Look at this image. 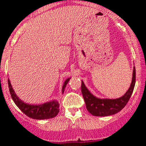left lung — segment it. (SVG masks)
I'll list each match as a JSON object with an SVG mask.
<instances>
[{"label":"left lung","mask_w":146,"mask_h":146,"mask_svg":"<svg viewBox=\"0 0 146 146\" xmlns=\"http://www.w3.org/2000/svg\"><path fill=\"white\" fill-rule=\"evenodd\" d=\"M135 84V68H133L132 82L125 94L119 98H99L90 92L81 81V92L87 111L94 116H108L117 113L125 107L130 98Z\"/></svg>","instance_id":"8db88e82"}]
</instances>
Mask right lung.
Masks as SVG:
<instances>
[{
    "label": "right lung",
    "mask_w": 146,
    "mask_h": 146,
    "mask_svg": "<svg viewBox=\"0 0 146 146\" xmlns=\"http://www.w3.org/2000/svg\"><path fill=\"white\" fill-rule=\"evenodd\" d=\"M70 78L71 77L68 78L64 81L62 87V94L64 93L65 87ZM8 84H9V92H10L13 101L15 102V104L21 111L25 115H27L28 117L34 119H38V120H42V119H52V118L55 117L58 114L59 111H60V108H59L60 103L57 100H52L40 103V104H29V103L22 101L17 95L12 86H11V81L9 78H8Z\"/></svg>",
    "instance_id": "obj_1"
}]
</instances>
